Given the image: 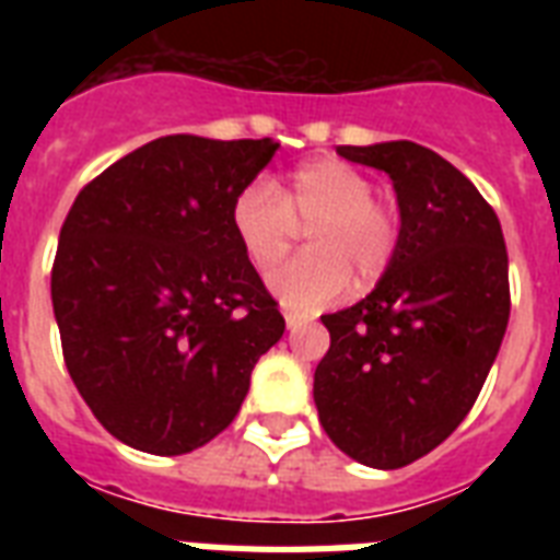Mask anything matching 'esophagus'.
Instances as JSON below:
<instances>
[{
    "label": "esophagus",
    "instance_id": "obj_1",
    "mask_svg": "<svg viewBox=\"0 0 560 560\" xmlns=\"http://www.w3.org/2000/svg\"><path fill=\"white\" fill-rule=\"evenodd\" d=\"M284 323H288V331H299L302 325H307L305 316L293 314V311H284Z\"/></svg>",
    "mask_w": 560,
    "mask_h": 560
}]
</instances>
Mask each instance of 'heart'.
<instances>
[{
  "label": "heart",
  "instance_id": "1",
  "mask_svg": "<svg viewBox=\"0 0 560 560\" xmlns=\"http://www.w3.org/2000/svg\"><path fill=\"white\" fill-rule=\"evenodd\" d=\"M232 232L258 270H270L290 253L296 232L307 229L311 253L270 272L267 288L281 305L316 314L351 288L374 284L398 253V214L374 200L366 174L342 160H311L299 165L284 188L270 177L249 179L229 209Z\"/></svg>",
  "mask_w": 560,
  "mask_h": 560
}]
</instances>
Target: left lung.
Masks as SVG:
<instances>
[{"instance_id":"8db88e82","label":"left lung","mask_w":560,"mask_h":560,"mask_svg":"<svg viewBox=\"0 0 560 560\" xmlns=\"http://www.w3.org/2000/svg\"><path fill=\"white\" fill-rule=\"evenodd\" d=\"M386 171L400 235L358 305L325 314L331 349L314 372L325 433L381 470L439 447L477 400L509 325V255L494 209L462 171L416 142L337 148Z\"/></svg>"}]
</instances>
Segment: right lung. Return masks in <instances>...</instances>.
Instances as JSON below:
<instances>
[{
  "mask_svg": "<svg viewBox=\"0 0 560 560\" xmlns=\"http://www.w3.org/2000/svg\"><path fill=\"white\" fill-rule=\"evenodd\" d=\"M272 139L162 136L74 197L51 267L66 369L118 442L156 456L223 433L284 316L232 232Z\"/></svg>",
  "mask_w": 560,
  "mask_h": 560,
  "instance_id": "1",
  "label": "right lung"
}]
</instances>
